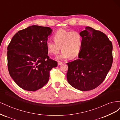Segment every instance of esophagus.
Returning <instances> with one entry per match:
<instances>
[{"mask_svg":"<svg viewBox=\"0 0 120 120\" xmlns=\"http://www.w3.org/2000/svg\"><path fill=\"white\" fill-rule=\"evenodd\" d=\"M63 64V63L62 62V61H58V65H61V64Z\"/></svg>","mask_w":120,"mask_h":120,"instance_id":"34e87169","label":"esophagus"}]
</instances>
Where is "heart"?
Wrapping results in <instances>:
<instances>
[{
    "label": "heart",
    "instance_id": "heart-1",
    "mask_svg": "<svg viewBox=\"0 0 120 120\" xmlns=\"http://www.w3.org/2000/svg\"><path fill=\"white\" fill-rule=\"evenodd\" d=\"M54 41L46 42L47 50L49 53L56 55L60 50L61 53L57 56L59 60H64L70 56L74 58L78 56L82 45V37L77 31H68L60 30L53 36Z\"/></svg>",
    "mask_w": 120,
    "mask_h": 120
}]
</instances>
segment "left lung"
<instances>
[{
	"label": "left lung",
	"instance_id": "obj_1",
	"mask_svg": "<svg viewBox=\"0 0 120 120\" xmlns=\"http://www.w3.org/2000/svg\"><path fill=\"white\" fill-rule=\"evenodd\" d=\"M82 45L79 59L68 63L67 80L82 91L96 88L104 81L113 58L112 42L103 32L86 26L80 33Z\"/></svg>",
	"mask_w": 120,
	"mask_h": 120
}]
</instances>
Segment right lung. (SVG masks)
<instances>
[{"mask_svg": "<svg viewBox=\"0 0 120 120\" xmlns=\"http://www.w3.org/2000/svg\"><path fill=\"white\" fill-rule=\"evenodd\" d=\"M52 30L32 25L18 31L8 47V66L13 81L21 88L35 91L48 82L49 72L57 66L50 59L46 46Z\"/></svg>", "mask_w": 120, "mask_h": 120, "instance_id": "obj_1", "label": "right lung"}]
</instances>
